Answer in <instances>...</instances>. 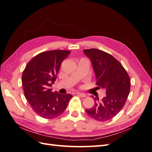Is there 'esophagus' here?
<instances>
[{
    "instance_id": "34e87169",
    "label": "esophagus",
    "mask_w": 152,
    "mask_h": 152,
    "mask_svg": "<svg viewBox=\"0 0 152 152\" xmlns=\"http://www.w3.org/2000/svg\"><path fill=\"white\" fill-rule=\"evenodd\" d=\"M76 95L80 96V97H81V98H85V97H86V95H85V94H83V93L77 92V93H76Z\"/></svg>"
}]
</instances>
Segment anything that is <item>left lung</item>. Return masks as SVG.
I'll return each mask as SVG.
<instances>
[{
  "label": "left lung",
  "mask_w": 152,
  "mask_h": 152,
  "mask_svg": "<svg viewBox=\"0 0 152 152\" xmlns=\"http://www.w3.org/2000/svg\"><path fill=\"white\" fill-rule=\"evenodd\" d=\"M95 72L98 88L106 89L102 101L94 98V104L87 114L98 121L115 117L123 108L130 90V77L120 62L111 54L98 49H84Z\"/></svg>",
  "instance_id": "8db88e82"
}]
</instances>
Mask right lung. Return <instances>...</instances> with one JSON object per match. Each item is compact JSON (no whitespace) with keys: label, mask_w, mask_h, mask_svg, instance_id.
<instances>
[{"label":"right lung","mask_w":152,"mask_h":152,"mask_svg":"<svg viewBox=\"0 0 152 152\" xmlns=\"http://www.w3.org/2000/svg\"><path fill=\"white\" fill-rule=\"evenodd\" d=\"M71 53L67 50L42 52L31 60L23 71L24 96L33 111L43 118L60 116L67 108L71 94H60L49 87L56 80L61 64Z\"/></svg>","instance_id":"right-lung-1"}]
</instances>
